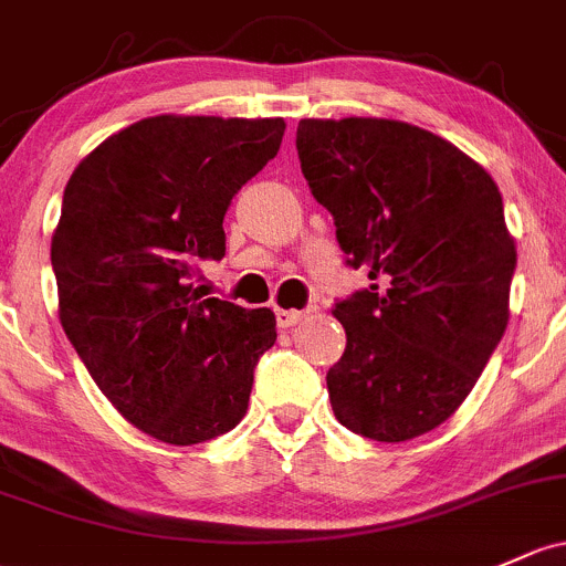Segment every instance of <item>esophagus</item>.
<instances>
[{"label": "esophagus", "instance_id": "1", "mask_svg": "<svg viewBox=\"0 0 566 566\" xmlns=\"http://www.w3.org/2000/svg\"><path fill=\"white\" fill-rule=\"evenodd\" d=\"M275 315H277V326H281V329H291V326L300 324V321L305 318V313H302V310H283V307H277Z\"/></svg>", "mask_w": 566, "mask_h": 566}]
</instances>
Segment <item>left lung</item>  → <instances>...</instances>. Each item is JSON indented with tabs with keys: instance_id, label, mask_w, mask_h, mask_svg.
Returning a JSON list of instances; mask_svg holds the SVG:
<instances>
[{
	"instance_id": "obj_1",
	"label": "left lung",
	"mask_w": 566,
	"mask_h": 566,
	"mask_svg": "<svg viewBox=\"0 0 566 566\" xmlns=\"http://www.w3.org/2000/svg\"><path fill=\"white\" fill-rule=\"evenodd\" d=\"M302 175L348 264L373 281L334 305L326 373L343 427L405 442L459 410L510 318L515 242L491 175L448 139L388 118H305Z\"/></svg>"
}]
</instances>
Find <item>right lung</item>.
<instances>
[{
  "instance_id": "1",
  "label": "right lung",
  "mask_w": 566,
  "mask_h": 566,
  "mask_svg": "<svg viewBox=\"0 0 566 566\" xmlns=\"http://www.w3.org/2000/svg\"><path fill=\"white\" fill-rule=\"evenodd\" d=\"M283 132V118L154 115L91 150L64 188L59 318L115 410L169 446L234 429L277 339L272 310L202 300L188 281L223 259V216Z\"/></svg>"
}]
</instances>
